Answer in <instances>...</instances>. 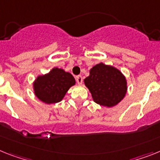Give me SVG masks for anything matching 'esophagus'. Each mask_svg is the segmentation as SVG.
Listing matches in <instances>:
<instances>
[{"label":"esophagus","mask_w":160,"mask_h":160,"mask_svg":"<svg viewBox=\"0 0 160 160\" xmlns=\"http://www.w3.org/2000/svg\"><path fill=\"white\" fill-rule=\"evenodd\" d=\"M76 80L79 84H81L82 82H83V77L81 76H77L76 77Z\"/></svg>","instance_id":"obj_1"}]
</instances>
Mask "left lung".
Listing matches in <instances>:
<instances>
[{
  "mask_svg": "<svg viewBox=\"0 0 160 160\" xmlns=\"http://www.w3.org/2000/svg\"><path fill=\"white\" fill-rule=\"evenodd\" d=\"M96 103L107 107L118 104L126 93V80L122 72L111 66L101 63L90 70L84 79Z\"/></svg>",
  "mask_w": 160,
  "mask_h": 160,
  "instance_id": "obj_1",
  "label": "left lung"
}]
</instances>
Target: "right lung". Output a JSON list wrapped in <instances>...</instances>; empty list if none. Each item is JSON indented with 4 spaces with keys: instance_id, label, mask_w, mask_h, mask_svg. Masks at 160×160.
Listing matches in <instances>:
<instances>
[{
    "instance_id": "add662e5",
    "label": "right lung",
    "mask_w": 160,
    "mask_h": 160,
    "mask_svg": "<svg viewBox=\"0 0 160 160\" xmlns=\"http://www.w3.org/2000/svg\"><path fill=\"white\" fill-rule=\"evenodd\" d=\"M76 84L72 74L55 68L47 75L38 76L34 84L35 95L47 104L56 103L63 99L70 87Z\"/></svg>"
}]
</instances>
